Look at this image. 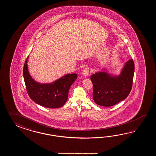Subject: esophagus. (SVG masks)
Segmentation results:
<instances>
[{"mask_svg":"<svg viewBox=\"0 0 156 156\" xmlns=\"http://www.w3.org/2000/svg\"><path fill=\"white\" fill-rule=\"evenodd\" d=\"M90 69L88 67H86L83 71V76L84 77L87 76L89 74Z\"/></svg>","mask_w":156,"mask_h":156,"instance_id":"34e87169","label":"esophagus"}]
</instances>
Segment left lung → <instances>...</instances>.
Wrapping results in <instances>:
<instances>
[{"instance_id":"obj_1","label":"left lung","mask_w":156,"mask_h":156,"mask_svg":"<svg viewBox=\"0 0 156 156\" xmlns=\"http://www.w3.org/2000/svg\"><path fill=\"white\" fill-rule=\"evenodd\" d=\"M103 71L90 77L93 84V99L101 106H112L126 99L132 90L134 73L133 59L126 62L119 75Z\"/></svg>"}]
</instances>
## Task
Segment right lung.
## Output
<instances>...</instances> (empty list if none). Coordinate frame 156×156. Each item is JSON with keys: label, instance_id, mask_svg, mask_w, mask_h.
I'll return each instance as SVG.
<instances>
[{"label": "right lung", "instance_id": "right-lung-1", "mask_svg": "<svg viewBox=\"0 0 156 156\" xmlns=\"http://www.w3.org/2000/svg\"><path fill=\"white\" fill-rule=\"evenodd\" d=\"M27 57L24 65V83L30 98L41 106L48 108H58L66 102L69 91L76 80V73L67 74L51 83H37L32 78L28 70Z\"/></svg>", "mask_w": 156, "mask_h": 156}]
</instances>
